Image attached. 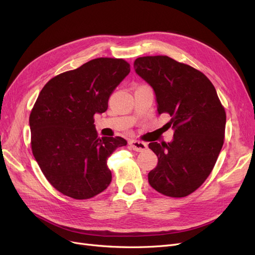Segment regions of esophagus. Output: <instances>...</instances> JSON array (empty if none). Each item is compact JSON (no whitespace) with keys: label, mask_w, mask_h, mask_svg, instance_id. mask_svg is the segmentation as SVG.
Wrapping results in <instances>:
<instances>
[{"label":"esophagus","mask_w":255,"mask_h":255,"mask_svg":"<svg viewBox=\"0 0 255 255\" xmlns=\"http://www.w3.org/2000/svg\"><path fill=\"white\" fill-rule=\"evenodd\" d=\"M128 144L130 148H132L136 152H143L148 149V144L142 142V141H139V140H130L128 142Z\"/></svg>","instance_id":"34e87169"}]
</instances>
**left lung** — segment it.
Masks as SVG:
<instances>
[{
  "label": "left lung",
  "instance_id": "obj_1",
  "mask_svg": "<svg viewBox=\"0 0 255 255\" xmlns=\"http://www.w3.org/2000/svg\"><path fill=\"white\" fill-rule=\"evenodd\" d=\"M136 73L153 88L157 112L171 117V142H150L157 166L148 174L151 186L165 196L182 198L198 189L212 172L223 145L226 111L206 76L170 57L143 56Z\"/></svg>",
  "mask_w": 255,
  "mask_h": 255
}]
</instances>
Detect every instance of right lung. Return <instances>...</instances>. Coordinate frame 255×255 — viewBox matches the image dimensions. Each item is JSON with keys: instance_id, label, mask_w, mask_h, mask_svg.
Listing matches in <instances>:
<instances>
[{"instance_id": "right-lung-1", "label": "right lung", "mask_w": 255, "mask_h": 255, "mask_svg": "<svg viewBox=\"0 0 255 255\" xmlns=\"http://www.w3.org/2000/svg\"><path fill=\"white\" fill-rule=\"evenodd\" d=\"M121 58L92 59L51 79L29 115L33 155L52 186L76 200L105 190L112 181L107 158L122 137H98L95 115L104 113L116 87L129 73Z\"/></svg>"}]
</instances>
